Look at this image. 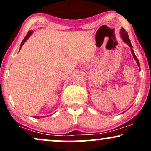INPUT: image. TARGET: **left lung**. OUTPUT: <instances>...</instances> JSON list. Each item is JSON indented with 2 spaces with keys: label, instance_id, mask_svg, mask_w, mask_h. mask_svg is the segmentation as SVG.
<instances>
[{
  "label": "left lung",
  "instance_id": "1",
  "mask_svg": "<svg viewBox=\"0 0 151 151\" xmlns=\"http://www.w3.org/2000/svg\"><path fill=\"white\" fill-rule=\"evenodd\" d=\"M120 33H121V38H122V39H123V40H124V42H126V44H127L128 45H129L130 47H131V53H132L133 58H134L135 60H136V62H137V65H138V67H140L139 61H138V58H136V55H135L134 52H133V49H132L133 47H132V45H131V40H130L129 35H128V33L126 32V30H124V28H123V27L121 29Z\"/></svg>",
  "mask_w": 151,
  "mask_h": 151
}]
</instances>
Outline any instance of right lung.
<instances>
[{
	"mask_svg": "<svg viewBox=\"0 0 151 151\" xmlns=\"http://www.w3.org/2000/svg\"><path fill=\"white\" fill-rule=\"evenodd\" d=\"M32 32H33V31H29L28 32H27V35L25 36V37L23 39V40H22V42H21V44H20V49H21V47L22 46V45L24 44V43H25V42L26 40H27V39H28V37H30V36L31 35V34L32 33ZM37 118H39V117H37Z\"/></svg>",
	"mask_w": 151,
	"mask_h": 151,
	"instance_id": "right-lung-1",
	"label": "right lung"
}]
</instances>
